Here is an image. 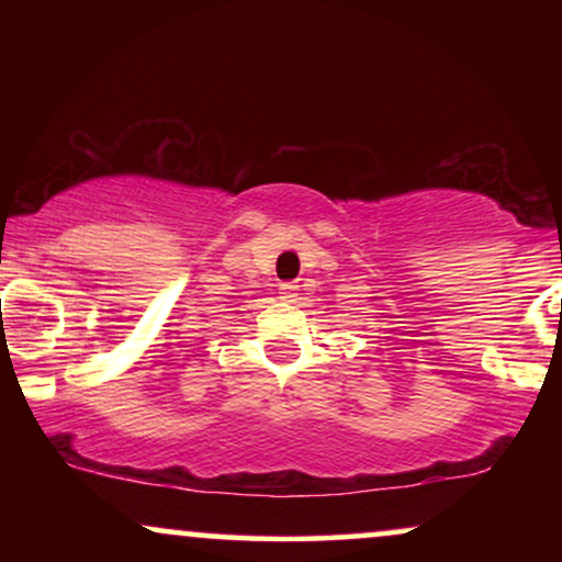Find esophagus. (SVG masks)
<instances>
[{"label":"esophagus","mask_w":562,"mask_h":562,"mask_svg":"<svg viewBox=\"0 0 562 562\" xmlns=\"http://www.w3.org/2000/svg\"><path fill=\"white\" fill-rule=\"evenodd\" d=\"M280 299L288 301V303H295V299H299V285H295V282H282Z\"/></svg>","instance_id":"1"}]
</instances>
